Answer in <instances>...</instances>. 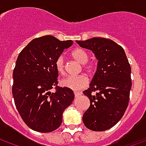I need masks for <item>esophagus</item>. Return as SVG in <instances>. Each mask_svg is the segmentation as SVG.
<instances>
[{
    "mask_svg": "<svg viewBox=\"0 0 146 146\" xmlns=\"http://www.w3.org/2000/svg\"><path fill=\"white\" fill-rule=\"evenodd\" d=\"M82 95V93L81 92H74V95H75V97H79L80 95Z\"/></svg>",
    "mask_w": 146,
    "mask_h": 146,
    "instance_id": "34e87169",
    "label": "esophagus"
}]
</instances>
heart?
Instances as JSON below:
<instances>
[{
    "mask_svg": "<svg viewBox=\"0 0 146 146\" xmlns=\"http://www.w3.org/2000/svg\"><path fill=\"white\" fill-rule=\"evenodd\" d=\"M71 55L80 64H84V70L85 72L89 74L94 73V71L95 70V66L93 63L87 64L89 59V55L85 51H84L83 49L77 48L71 52ZM54 66L58 73L61 74L64 73L65 62H64V58L62 55H59L55 59ZM88 80L84 75H79L76 76H66L60 81L61 86L73 91H77L84 88L88 85Z\"/></svg>",
    "mask_w": 146,
    "mask_h": 146,
    "instance_id": "b5f03b06",
    "label": "heart"
}]
</instances>
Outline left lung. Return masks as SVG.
I'll return each mask as SVG.
<instances>
[{
    "mask_svg": "<svg viewBox=\"0 0 146 146\" xmlns=\"http://www.w3.org/2000/svg\"><path fill=\"white\" fill-rule=\"evenodd\" d=\"M76 43L92 51L98 60L90 87L83 92L90 99L83 122L92 131H103L116 125L127 108L131 66L123 48L110 39L92 37Z\"/></svg>",
    "mask_w": 146,
    "mask_h": 146,
    "instance_id": "1",
    "label": "left lung"
}]
</instances>
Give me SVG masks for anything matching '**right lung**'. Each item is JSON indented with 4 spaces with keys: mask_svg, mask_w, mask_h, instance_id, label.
<instances>
[{
    "mask_svg": "<svg viewBox=\"0 0 146 146\" xmlns=\"http://www.w3.org/2000/svg\"><path fill=\"white\" fill-rule=\"evenodd\" d=\"M73 40L51 35L33 39L22 50L13 70L12 95L18 112L30 128L42 133L60 127L62 113L74 98L71 89L58 86L54 62ZM54 87V93L50 90Z\"/></svg>",
    "mask_w": 146,
    "mask_h": 146,
    "instance_id": "add662e5",
    "label": "right lung"
}]
</instances>
